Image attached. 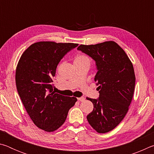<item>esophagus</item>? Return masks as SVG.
<instances>
[{
    "label": "esophagus",
    "mask_w": 154,
    "mask_h": 154,
    "mask_svg": "<svg viewBox=\"0 0 154 154\" xmlns=\"http://www.w3.org/2000/svg\"><path fill=\"white\" fill-rule=\"evenodd\" d=\"M77 100L79 101H81V102H83V101L85 100V98L84 97H79V98H77Z\"/></svg>",
    "instance_id": "obj_1"
}]
</instances>
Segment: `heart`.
I'll return each instance as SVG.
<instances>
[{"label": "heart", "instance_id": "b5f03b06", "mask_svg": "<svg viewBox=\"0 0 154 154\" xmlns=\"http://www.w3.org/2000/svg\"><path fill=\"white\" fill-rule=\"evenodd\" d=\"M85 61H88L90 62L89 59L87 56L84 55H82V54H79V55H77L75 57L74 59V63H77V62H82Z\"/></svg>", "mask_w": 154, "mask_h": 154}]
</instances>
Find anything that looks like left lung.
<instances>
[{
	"label": "left lung",
	"instance_id": "left-lung-1",
	"mask_svg": "<svg viewBox=\"0 0 154 154\" xmlns=\"http://www.w3.org/2000/svg\"><path fill=\"white\" fill-rule=\"evenodd\" d=\"M77 49L91 57L97 69L94 81L99 98H86L94 105L87 119L96 132L106 133L118 126L128 111L135 86L133 65L124 49L112 41L80 45Z\"/></svg>",
	"mask_w": 154,
	"mask_h": 154
}]
</instances>
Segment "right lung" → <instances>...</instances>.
Instances as JSON below:
<instances>
[{
	"label": "right lung",
	"instance_id": "obj_1",
	"mask_svg": "<svg viewBox=\"0 0 154 154\" xmlns=\"http://www.w3.org/2000/svg\"><path fill=\"white\" fill-rule=\"evenodd\" d=\"M77 45L53 41L33 43L22 54L17 65L15 83L18 94L34 124L46 132L58 129L77 100L53 90L57 66Z\"/></svg>",
	"mask_w": 154,
	"mask_h": 154
}]
</instances>
